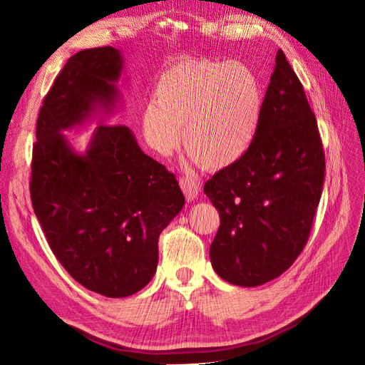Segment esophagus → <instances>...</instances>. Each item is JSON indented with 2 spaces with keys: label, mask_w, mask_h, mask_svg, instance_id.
I'll use <instances>...</instances> for the list:
<instances>
[{
  "label": "esophagus",
  "mask_w": 365,
  "mask_h": 365,
  "mask_svg": "<svg viewBox=\"0 0 365 365\" xmlns=\"http://www.w3.org/2000/svg\"><path fill=\"white\" fill-rule=\"evenodd\" d=\"M180 185L187 201H193L197 193H200V184H197L195 178H190V176H182V178H180Z\"/></svg>",
  "instance_id": "obj_1"
}]
</instances>
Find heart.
<instances>
[{
	"label": "heart",
	"instance_id": "obj_1",
	"mask_svg": "<svg viewBox=\"0 0 365 365\" xmlns=\"http://www.w3.org/2000/svg\"><path fill=\"white\" fill-rule=\"evenodd\" d=\"M263 111L257 73L244 62L187 58L173 62L143 113L152 149L169 155L180 145L204 169L237 163L252 146Z\"/></svg>",
	"mask_w": 365,
	"mask_h": 365
}]
</instances>
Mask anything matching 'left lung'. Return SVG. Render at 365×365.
I'll list each match as a JSON object with an SVG mask.
<instances>
[{"label":"left lung","instance_id":"1","mask_svg":"<svg viewBox=\"0 0 365 365\" xmlns=\"http://www.w3.org/2000/svg\"><path fill=\"white\" fill-rule=\"evenodd\" d=\"M324 170L315 114L279 50L252 146L204 184L220 217L210 247L220 279L251 288L291 267L311 235Z\"/></svg>","mask_w":365,"mask_h":365}]
</instances>
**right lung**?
Here are the masks:
<instances>
[{"instance_id":"1","label":"right lung","mask_w":365,"mask_h":365,"mask_svg":"<svg viewBox=\"0 0 365 365\" xmlns=\"http://www.w3.org/2000/svg\"><path fill=\"white\" fill-rule=\"evenodd\" d=\"M113 47L76 53L43 97L31 153L30 197L54 256L86 289L120 298L152 280L158 237L181 212L175 175L140 149L125 125H101L85 155L61 130L117 96Z\"/></svg>"}]
</instances>
